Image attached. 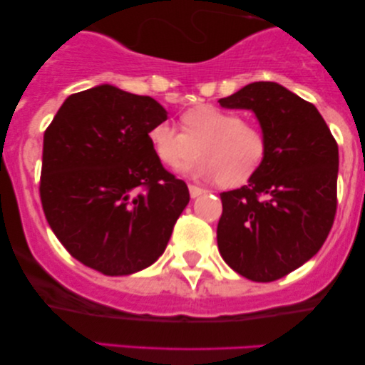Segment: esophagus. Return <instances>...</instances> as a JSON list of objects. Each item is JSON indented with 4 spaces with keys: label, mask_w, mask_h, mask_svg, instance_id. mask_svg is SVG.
I'll use <instances>...</instances> for the list:
<instances>
[{
    "label": "esophagus",
    "mask_w": 365,
    "mask_h": 365,
    "mask_svg": "<svg viewBox=\"0 0 365 365\" xmlns=\"http://www.w3.org/2000/svg\"><path fill=\"white\" fill-rule=\"evenodd\" d=\"M202 192H204V189H202V187L194 186V184H189V194H191V197H197V196H201Z\"/></svg>",
    "instance_id": "1"
}]
</instances>
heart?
<instances>
[{"instance_id": "obj_1", "label": "heart", "mask_w": 365, "mask_h": 365, "mask_svg": "<svg viewBox=\"0 0 365 365\" xmlns=\"http://www.w3.org/2000/svg\"><path fill=\"white\" fill-rule=\"evenodd\" d=\"M181 128L163 121L149 131L154 154L169 169H184L201 153L189 173L234 187L247 182L266 161V133L229 109L199 104L181 114Z\"/></svg>"}]
</instances>
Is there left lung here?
<instances>
[{
  "mask_svg": "<svg viewBox=\"0 0 365 365\" xmlns=\"http://www.w3.org/2000/svg\"><path fill=\"white\" fill-rule=\"evenodd\" d=\"M219 103L251 109L267 138L261 169L221 194L219 252L251 281H277L316 256L331 232L337 143L317 108L277 83H251Z\"/></svg>",
  "mask_w": 365,
  "mask_h": 365,
  "instance_id": "left-lung-1",
  "label": "left lung"
}]
</instances>
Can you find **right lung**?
<instances>
[{
    "mask_svg": "<svg viewBox=\"0 0 365 365\" xmlns=\"http://www.w3.org/2000/svg\"><path fill=\"white\" fill-rule=\"evenodd\" d=\"M166 119L156 99L103 84L71 94L44 131V216L84 266L128 276L166 249L189 202L186 182L149 143L151 128Z\"/></svg>",
    "mask_w": 365,
    "mask_h": 365,
    "instance_id": "right-lung-1",
    "label": "right lung"
}]
</instances>
